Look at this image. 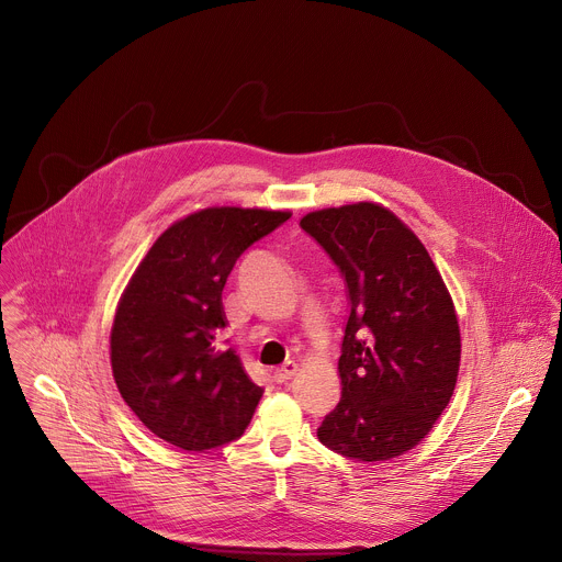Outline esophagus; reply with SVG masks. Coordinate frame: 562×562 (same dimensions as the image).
<instances>
[{"mask_svg": "<svg viewBox=\"0 0 562 562\" xmlns=\"http://www.w3.org/2000/svg\"><path fill=\"white\" fill-rule=\"evenodd\" d=\"M296 372H299V366H296L294 361H288L285 366H281L279 370H274L272 379H274L277 383H285V381H290V379H292Z\"/></svg>", "mask_w": 562, "mask_h": 562, "instance_id": "34e87169", "label": "esophagus"}]
</instances>
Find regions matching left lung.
I'll use <instances>...</instances> for the list:
<instances>
[{"mask_svg":"<svg viewBox=\"0 0 562 562\" xmlns=\"http://www.w3.org/2000/svg\"><path fill=\"white\" fill-rule=\"evenodd\" d=\"M301 228L339 268L350 301L341 401L316 436L366 463L401 457L454 394L461 331L452 296L418 237L379 203L316 210Z\"/></svg>","mask_w":562,"mask_h":562,"instance_id":"1","label":"left lung"}]
</instances>
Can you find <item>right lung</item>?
<instances>
[{"mask_svg": "<svg viewBox=\"0 0 562 562\" xmlns=\"http://www.w3.org/2000/svg\"><path fill=\"white\" fill-rule=\"evenodd\" d=\"M288 218L259 207L194 212L153 244L122 294L112 376L137 418L181 450H214L252 420L263 390L221 346V292L237 259Z\"/></svg>", "mask_w": 562, "mask_h": 562, "instance_id": "add662e5", "label": "right lung"}]
</instances>
